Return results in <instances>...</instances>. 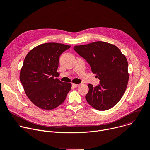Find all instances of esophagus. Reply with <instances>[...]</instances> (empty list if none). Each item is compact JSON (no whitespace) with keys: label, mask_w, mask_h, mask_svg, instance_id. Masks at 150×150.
Listing matches in <instances>:
<instances>
[{"label":"esophagus","mask_w":150,"mask_h":150,"mask_svg":"<svg viewBox=\"0 0 150 150\" xmlns=\"http://www.w3.org/2000/svg\"><path fill=\"white\" fill-rule=\"evenodd\" d=\"M78 86H79V85H78V84H72V87H74V88L77 87Z\"/></svg>","instance_id":"1"}]
</instances>
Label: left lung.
I'll return each instance as SVG.
<instances>
[{
    "label": "left lung",
    "instance_id": "8db88e82",
    "mask_svg": "<svg viewBox=\"0 0 150 150\" xmlns=\"http://www.w3.org/2000/svg\"><path fill=\"white\" fill-rule=\"evenodd\" d=\"M74 50L91 66L100 79V84H89L87 102L94 109L105 111L114 107L121 99L129 81L128 62L115 45L102 41L75 45Z\"/></svg>",
    "mask_w": 150,
    "mask_h": 150
}]
</instances>
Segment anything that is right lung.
<instances>
[{
	"label": "right lung",
	"instance_id": "1",
	"mask_svg": "<svg viewBox=\"0 0 150 150\" xmlns=\"http://www.w3.org/2000/svg\"><path fill=\"white\" fill-rule=\"evenodd\" d=\"M71 46L50 42L31 50L25 56L20 79L27 96L36 106L51 110L65 100L72 87L57 77L59 57Z\"/></svg>",
	"mask_w": 150,
	"mask_h": 150
}]
</instances>
